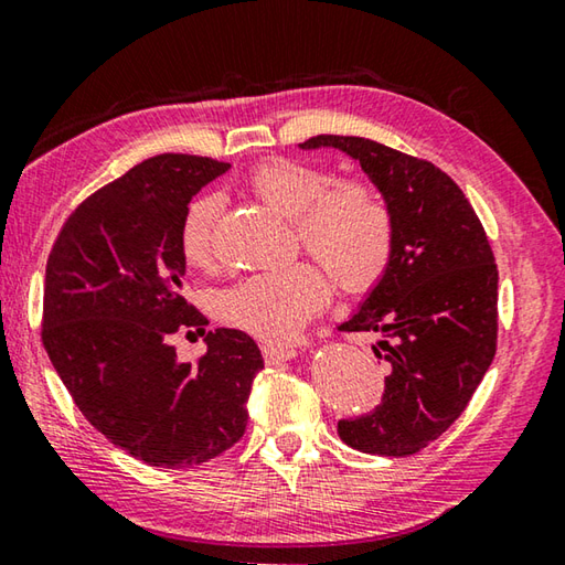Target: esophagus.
Instances as JSON below:
<instances>
[{"label":"esophagus","instance_id":"1","mask_svg":"<svg viewBox=\"0 0 565 565\" xmlns=\"http://www.w3.org/2000/svg\"><path fill=\"white\" fill-rule=\"evenodd\" d=\"M262 353L266 363H281V361H291L296 355V348L284 345V343H262Z\"/></svg>","mask_w":565,"mask_h":565}]
</instances>
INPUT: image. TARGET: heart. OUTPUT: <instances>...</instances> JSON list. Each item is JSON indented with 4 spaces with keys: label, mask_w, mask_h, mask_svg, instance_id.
<instances>
[{
    "label": "heart",
    "mask_w": 565,
    "mask_h": 565,
    "mask_svg": "<svg viewBox=\"0 0 565 565\" xmlns=\"http://www.w3.org/2000/svg\"><path fill=\"white\" fill-rule=\"evenodd\" d=\"M249 190L294 220L303 249L333 274L343 291L363 294L383 279L395 249V220L383 192L367 180H335L309 162L271 158L247 178ZM220 194L194 198L180 222V254L192 269L214 259ZM331 296V279L316 262L244 276L214 296V316L264 341H286Z\"/></svg>",
    "instance_id": "obj_1"
}]
</instances>
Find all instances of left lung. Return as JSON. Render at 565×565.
Wrapping results in <instances>:
<instances>
[{
  "instance_id": "obj_1",
  "label": "left lung",
  "mask_w": 565,
  "mask_h": 565,
  "mask_svg": "<svg viewBox=\"0 0 565 565\" xmlns=\"http://www.w3.org/2000/svg\"><path fill=\"white\" fill-rule=\"evenodd\" d=\"M301 148H338L361 162L395 220L387 271L341 331H375L387 363L373 413L338 419L345 445L407 457L465 413L497 353L494 252L459 184L429 160L355 136H316Z\"/></svg>"
}]
</instances>
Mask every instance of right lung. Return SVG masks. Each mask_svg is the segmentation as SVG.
<instances>
[{
    "label": "right lung",
    "mask_w": 565,
    "mask_h": 565,
    "mask_svg": "<svg viewBox=\"0 0 565 565\" xmlns=\"http://www.w3.org/2000/svg\"><path fill=\"white\" fill-rule=\"evenodd\" d=\"M230 162L156 156L78 204L46 262L41 343L76 407L122 452L152 467H194L247 429L264 361L252 335L207 331L209 353L177 361L169 338L204 332L182 296L180 222L192 194Z\"/></svg>",
    "instance_id": "right-lung-1"
}]
</instances>
